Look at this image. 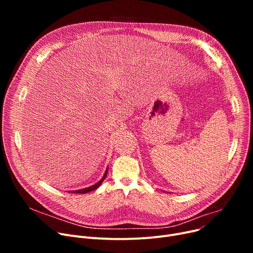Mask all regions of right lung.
Wrapping results in <instances>:
<instances>
[{"instance_id":"add662e5","label":"right lung","mask_w":253,"mask_h":253,"mask_svg":"<svg viewBox=\"0 0 253 253\" xmlns=\"http://www.w3.org/2000/svg\"><path fill=\"white\" fill-rule=\"evenodd\" d=\"M108 170H109V168H106L105 169V172H104V174H103V176L100 178V180L99 181H97L95 184H92V185H90V187H88V188H85V189H81V190H76V191H71V193H74V194H86V193H89V192H91V191H94V190H96L99 185L102 183V181L104 180V178L106 177V175H108Z\"/></svg>"}]
</instances>
